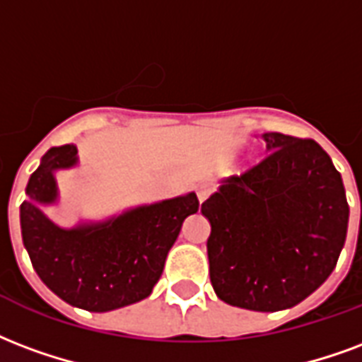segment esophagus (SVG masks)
Returning <instances> with one entry per match:
<instances>
[{
    "label": "esophagus",
    "instance_id": "obj_1",
    "mask_svg": "<svg viewBox=\"0 0 362 362\" xmlns=\"http://www.w3.org/2000/svg\"><path fill=\"white\" fill-rule=\"evenodd\" d=\"M209 195H211V186L209 184H199L197 186V199H199V203L205 202Z\"/></svg>",
    "mask_w": 362,
    "mask_h": 362
}]
</instances>
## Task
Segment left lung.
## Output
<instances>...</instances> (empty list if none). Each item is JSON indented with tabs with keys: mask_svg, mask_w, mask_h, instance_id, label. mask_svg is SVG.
I'll return each mask as SVG.
<instances>
[{
	"mask_svg": "<svg viewBox=\"0 0 362 362\" xmlns=\"http://www.w3.org/2000/svg\"><path fill=\"white\" fill-rule=\"evenodd\" d=\"M267 159L221 182L202 205L218 299L274 313L296 307L336 269L349 224L341 174L315 140L261 136Z\"/></svg>",
	"mask_w": 362,
	"mask_h": 362,
	"instance_id": "8db88e82",
	"label": "left lung"
}]
</instances>
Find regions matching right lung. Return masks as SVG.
I'll return each instance as SVG.
<instances>
[{
    "instance_id": "add662e5",
    "label": "right lung",
    "mask_w": 362,
    "mask_h": 362,
    "mask_svg": "<svg viewBox=\"0 0 362 362\" xmlns=\"http://www.w3.org/2000/svg\"><path fill=\"white\" fill-rule=\"evenodd\" d=\"M78 165L76 146L52 147L26 186L23 243L36 274L72 307L107 313L146 299L159 282L182 222L197 213L194 192L63 228L44 213L59 199L55 173Z\"/></svg>"
}]
</instances>
